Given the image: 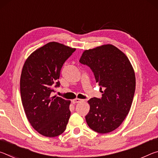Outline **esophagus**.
Listing matches in <instances>:
<instances>
[{
  "mask_svg": "<svg viewBox=\"0 0 158 158\" xmlns=\"http://www.w3.org/2000/svg\"><path fill=\"white\" fill-rule=\"evenodd\" d=\"M83 101H84V100H81V99L76 98V99H74V100H73V104H76V103L81 102H83Z\"/></svg>",
  "mask_w": 158,
  "mask_h": 158,
  "instance_id": "1",
  "label": "esophagus"
}]
</instances>
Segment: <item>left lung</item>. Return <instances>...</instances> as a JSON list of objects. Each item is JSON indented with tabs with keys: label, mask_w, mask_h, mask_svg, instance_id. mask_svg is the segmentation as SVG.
<instances>
[{
	"label": "left lung",
	"mask_w": 158,
	"mask_h": 158,
	"mask_svg": "<svg viewBox=\"0 0 158 158\" xmlns=\"http://www.w3.org/2000/svg\"><path fill=\"white\" fill-rule=\"evenodd\" d=\"M79 62L89 67L102 93L88 101V125L98 133L112 132L124 121L132 105L136 79L129 59L117 47L102 45L85 50Z\"/></svg>",
	"instance_id": "8db88e82"
}]
</instances>
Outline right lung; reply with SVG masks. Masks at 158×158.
<instances>
[{
    "label": "right lung",
    "instance_id": "add662e5",
    "mask_svg": "<svg viewBox=\"0 0 158 158\" xmlns=\"http://www.w3.org/2000/svg\"><path fill=\"white\" fill-rule=\"evenodd\" d=\"M75 50L49 42L32 53L23 65L20 79L22 105L32 127L45 137H57L66 129L70 101L51 94L54 87H60L61 68Z\"/></svg>",
    "mask_w": 158,
    "mask_h": 158
}]
</instances>
